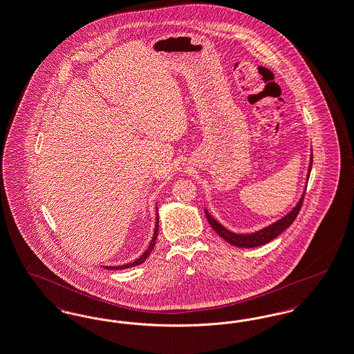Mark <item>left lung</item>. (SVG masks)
Listing matches in <instances>:
<instances>
[{"label": "left lung", "instance_id": "1", "mask_svg": "<svg viewBox=\"0 0 354 354\" xmlns=\"http://www.w3.org/2000/svg\"><path fill=\"white\" fill-rule=\"evenodd\" d=\"M312 169V156L311 162H310V167H308V175H307V180L310 179V174H311ZM306 195V189L303 191V195L300 200L297 201V205L292 208V211L287 213L286 216H283L282 218H279L278 221L270 224L269 227H262L261 230H257L254 233H249V234H237V233H233L230 230H227V227H223L216 218H213L212 216L208 213V211L205 209V216L208 218V223L211 224L213 230L224 240L229 242L230 245L233 246H237V248H257V246H262L265 243H268L271 240L277 239L283 230H286L287 227H290L295 218H297V213L301 208V204H303V198Z\"/></svg>", "mask_w": 354, "mask_h": 354}]
</instances>
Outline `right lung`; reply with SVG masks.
<instances>
[{"instance_id":"add662e5","label":"right lung","mask_w":354,"mask_h":354,"mask_svg":"<svg viewBox=\"0 0 354 354\" xmlns=\"http://www.w3.org/2000/svg\"><path fill=\"white\" fill-rule=\"evenodd\" d=\"M156 212H158V207H156ZM158 227H159V218H158V213H156V229H154V234H153V239L150 241V243H149V248L142 253L141 257L140 258H137L136 261H133V262H130V263H127V265H121V266H104L105 269L108 270H122V269H129V268H134V266H138V265H141L145 261H146V258L150 255V253L153 252V249H154V246H156V237H158Z\"/></svg>"}]
</instances>
